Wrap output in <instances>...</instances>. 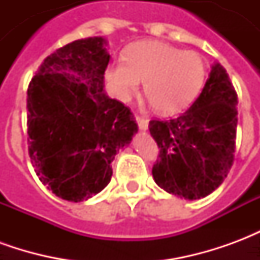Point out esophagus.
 I'll return each instance as SVG.
<instances>
[{"label": "esophagus", "mask_w": 260, "mask_h": 260, "mask_svg": "<svg viewBox=\"0 0 260 260\" xmlns=\"http://www.w3.org/2000/svg\"><path fill=\"white\" fill-rule=\"evenodd\" d=\"M136 122H138V126H139V129L142 131H146L147 126H149V121L146 118H143L141 115H136Z\"/></svg>", "instance_id": "1"}]
</instances>
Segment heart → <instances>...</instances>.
Here are the masks:
<instances>
[{"mask_svg":"<svg viewBox=\"0 0 260 260\" xmlns=\"http://www.w3.org/2000/svg\"><path fill=\"white\" fill-rule=\"evenodd\" d=\"M108 85L128 102L143 82L147 99L161 114H177L196 99L206 78V65L195 51L169 43L143 40L131 44L124 59L108 65Z\"/></svg>","mask_w":260,"mask_h":260,"instance_id":"1","label":"heart"}]
</instances>
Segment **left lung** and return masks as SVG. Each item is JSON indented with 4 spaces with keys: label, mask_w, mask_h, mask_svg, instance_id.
Listing matches in <instances>:
<instances>
[{
    "label": "left lung",
    "mask_w": 260,
    "mask_h": 260,
    "mask_svg": "<svg viewBox=\"0 0 260 260\" xmlns=\"http://www.w3.org/2000/svg\"><path fill=\"white\" fill-rule=\"evenodd\" d=\"M237 104V91L227 71L216 64L202 93L185 113L149 122L158 146L152 174L160 188L195 201L221 185L234 163Z\"/></svg>",
    "instance_id": "obj_1"
}]
</instances>
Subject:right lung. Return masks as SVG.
Returning a JSON list of instances; mask_svg holds the SVG:
<instances>
[{"instance_id": "add662e5", "label": "right lung", "mask_w": 260, "mask_h": 260, "mask_svg": "<svg viewBox=\"0 0 260 260\" xmlns=\"http://www.w3.org/2000/svg\"><path fill=\"white\" fill-rule=\"evenodd\" d=\"M103 37L75 40L44 59L27 87V145L39 180L69 202L103 191L119 149L138 131L134 114L104 93Z\"/></svg>"}]
</instances>
